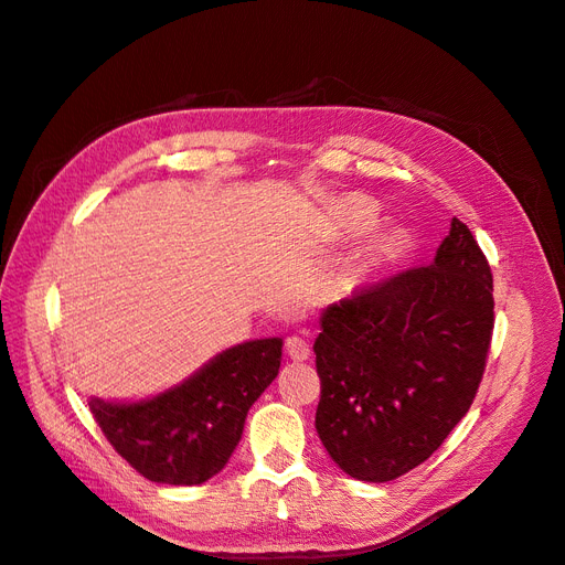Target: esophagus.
Wrapping results in <instances>:
<instances>
[{
	"label": "esophagus",
	"instance_id": "obj_1",
	"mask_svg": "<svg viewBox=\"0 0 565 565\" xmlns=\"http://www.w3.org/2000/svg\"><path fill=\"white\" fill-rule=\"evenodd\" d=\"M285 349H287V356L292 359V361H307L311 356L309 342L303 340V338H297V334H292V338H287Z\"/></svg>",
	"mask_w": 565,
	"mask_h": 565
}]
</instances>
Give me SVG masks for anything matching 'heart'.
<instances>
[{
	"label": "heart",
	"instance_id": "obj_1",
	"mask_svg": "<svg viewBox=\"0 0 565 565\" xmlns=\"http://www.w3.org/2000/svg\"><path fill=\"white\" fill-rule=\"evenodd\" d=\"M338 216L347 233L363 235L375 227L377 223V211L375 206L363 200V196H344L338 204ZM408 247V237L404 231H390L380 235L369 252V264L371 266H387L399 262Z\"/></svg>",
	"mask_w": 565,
	"mask_h": 565
}]
</instances>
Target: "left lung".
<instances>
[{
    "instance_id": "8db88e82",
    "label": "left lung",
    "mask_w": 565,
    "mask_h": 565,
    "mask_svg": "<svg viewBox=\"0 0 565 565\" xmlns=\"http://www.w3.org/2000/svg\"><path fill=\"white\" fill-rule=\"evenodd\" d=\"M492 328L490 264L459 218L433 264L330 303L313 344L330 459L365 482L430 459L476 399Z\"/></svg>"
}]
</instances>
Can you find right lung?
Segmentation results:
<instances>
[{
    "mask_svg": "<svg viewBox=\"0 0 565 565\" xmlns=\"http://www.w3.org/2000/svg\"><path fill=\"white\" fill-rule=\"evenodd\" d=\"M282 338L223 349L182 383L132 402L89 396L111 447L151 482L202 484L225 468L252 404L276 380Z\"/></svg>",
    "mask_w": 565,
    "mask_h": 565,
    "instance_id": "right-lung-1",
    "label": "right lung"
}]
</instances>
